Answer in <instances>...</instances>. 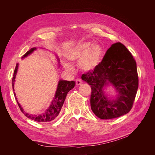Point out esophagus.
I'll list each match as a JSON object with an SVG mask.
<instances>
[{
	"label": "esophagus",
	"instance_id": "34e87169",
	"mask_svg": "<svg viewBox=\"0 0 155 155\" xmlns=\"http://www.w3.org/2000/svg\"><path fill=\"white\" fill-rule=\"evenodd\" d=\"M82 83L83 82H82L81 79H76V85H78V86L80 85H81Z\"/></svg>",
	"mask_w": 155,
	"mask_h": 155
}]
</instances>
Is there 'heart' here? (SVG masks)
I'll return each mask as SVG.
<instances>
[{
	"label": "heart",
	"instance_id": "obj_1",
	"mask_svg": "<svg viewBox=\"0 0 155 155\" xmlns=\"http://www.w3.org/2000/svg\"><path fill=\"white\" fill-rule=\"evenodd\" d=\"M102 50L100 45L89 42H83L67 49L64 52L65 57L72 62H78L79 67L84 71H90L100 63ZM63 66L68 70H73L72 64L67 61L63 62Z\"/></svg>",
	"mask_w": 155,
	"mask_h": 155
}]
</instances>
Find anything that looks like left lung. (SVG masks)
Returning a JSON list of instances; mask_svg holds the SVG:
<instances>
[{
  "mask_svg": "<svg viewBox=\"0 0 155 155\" xmlns=\"http://www.w3.org/2000/svg\"><path fill=\"white\" fill-rule=\"evenodd\" d=\"M83 81L91 85V107L98 118L109 120L126 114L133 107L138 88L137 63L120 43L113 44L94 70L83 74ZM110 86L115 96L106 92Z\"/></svg>",
  "mask_w": 155,
  "mask_h": 155,
  "instance_id": "left-lung-1",
  "label": "left lung"
}]
</instances>
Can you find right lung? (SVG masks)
Masks as SVG:
<instances>
[{
  "instance_id": "add662e5",
  "label": "right lung",
  "mask_w": 155,
  "mask_h": 155,
  "mask_svg": "<svg viewBox=\"0 0 155 155\" xmlns=\"http://www.w3.org/2000/svg\"><path fill=\"white\" fill-rule=\"evenodd\" d=\"M37 50V48H32L29 51H28L27 52L22 56V59H24L28 55H30L34 52V51ZM56 59H57L59 67H60L59 64V59L56 55ZM18 63H17L16 67L14 70V74H13V77L12 79V87H13V90H14V83L15 81V78L17 76V73L18 71ZM75 85H76V83L74 81H67V80H63V79H59V81L58 84L57 89H56V91L55 93L54 97L53 98L52 101H51L50 104L48 107L47 109H46L44 112L41 113L40 114H32L26 113L25 111L23 109V108L21 107V104L18 103L17 98L15 97V100H17V102L18 104V107H19L21 110L25 114V115L32 120H34L35 121H38V122H48V121H51L54 120H55L57 117L58 116L59 112L61 110V108L63 107V105L64 104V101L65 100V98L67 95L68 92L72 90V89L74 87ZM14 95L16 96L15 92H14Z\"/></svg>"
}]
</instances>
